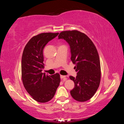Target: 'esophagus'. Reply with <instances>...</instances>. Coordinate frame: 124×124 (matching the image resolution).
<instances>
[{
    "label": "esophagus",
    "instance_id": "obj_1",
    "mask_svg": "<svg viewBox=\"0 0 124 124\" xmlns=\"http://www.w3.org/2000/svg\"><path fill=\"white\" fill-rule=\"evenodd\" d=\"M60 78H61V79H63L64 81H66V80L67 79V77H66V75H60Z\"/></svg>",
    "mask_w": 124,
    "mask_h": 124
}]
</instances>
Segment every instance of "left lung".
I'll use <instances>...</instances> for the list:
<instances>
[{"label": "left lung", "instance_id": "8db88e82", "mask_svg": "<svg viewBox=\"0 0 124 124\" xmlns=\"http://www.w3.org/2000/svg\"><path fill=\"white\" fill-rule=\"evenodd\" d=\"M64 39L70 46L71 58L77 73L70 95L77 101L85 102L93 96L99 87L101 66L97 50L93 42L84 33L78 31H63L58 39Z\"/></svg>", "mask_w": 124, "mask_h": 124}]
</instances>
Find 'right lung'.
Here are the masks:
<instances>
[{"label":"right lung","instance_id":"1","mask_svg":"<svg viewBox=\"0 0 124 124\" xmlns=\"http://www.w3.org/2000/svg\"><path fill=\"white\" fill-rule=\"evenodd\" d=\"M58 34L43 33L33 37L27 43L23 52V84L28 93L37 102L45 103L51 100L60 85L58 73L47 75L41 72L44 68V48Z\"/></svg>","mask_w":124,"mask_h":124}]
</instances>
